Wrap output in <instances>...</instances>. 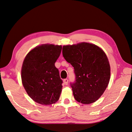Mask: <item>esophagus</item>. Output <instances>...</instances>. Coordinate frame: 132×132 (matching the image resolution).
I'll list each match as a JSON object with an SVG mask.
<instances>
[{
  "label": "esophagus",
  "mask_w": 132,
  "mask_h": 132,
  "mask_svg": "<svg viewBox=\"0 0 132 132\" xmlns=\"http://www.w3.org/2000/svg\"><path fill=\"white\" fill-rule=\"evenodd\" d=\"M63 82H64V84L65 85H68V80L67 79H64V81H63Z\"/></svg>",
  "instance_id": "obj_1"
}]
</instances>
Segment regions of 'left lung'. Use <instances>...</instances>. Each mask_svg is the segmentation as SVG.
<instances>
[{
  "mask_svg": "<svg viewBox=\"0 0 132 132\" xmlns=\"http://www.w3.org/2000/svg\"><path fill=\"white\" fill-rule=\"evenodd\" d=\"M62 55L74 68L76 80L71 85L75 100L86 105L96 102L111 78V67L105 52L95 44L82 42L64 46Z\"/></svg>",
  "mask_w": 132,
  "mask_h": 132,
  "instance_id": "8db88e82",
  "label": "left lung"
}]
</instances>
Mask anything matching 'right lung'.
<instances>
[{
    "label": "right lung",
    "mask_w": 132,
    "mask_h": 132,
    "mask_svg": "<svg viewBox=\"0 0 132 132\" xmlns=\"http://www.w3.org/2000/svg\"><path fill=\"white\" fill-rule=\"evenodd\" d=\"M61 50V45L42 44L30 50L24 60L22 84L29 96L39 104H53L60 98L62 81L55 62Z\"/></svg>",
    "instance_id": "1"
}]
</instances>
